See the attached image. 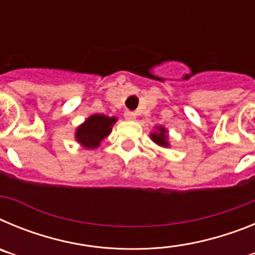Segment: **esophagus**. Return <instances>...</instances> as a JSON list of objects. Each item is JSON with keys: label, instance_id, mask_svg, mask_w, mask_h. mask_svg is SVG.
<instances>
[{"label": "esophagus", "instance_id": "34e87169", "mask_svg": "<svg viewBox=\"0 0 255 255\" xmlns=\"http://www.w3.org/2000/svg\"><path fill=\"white\" fill-rule=\"evenodd\" d=\"M124 117H125L126 120H135V114L132 111H125L124 112Z\"/></svg>", "mask_w": 255, "mask_h": 255}]
</instances>
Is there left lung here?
I'll return each instance as SVG.
<instances>
[{
	"label": "left lung",
	"mask_w": 255,
	"mask_h": 255,
	"mask_svg": "<svg viewBox=\"0 0 255 255\" xmlns=\"http://www.w3.org/2000/svg\"><path fill=\"white\" fill-rule=\"evenodd\" d=\"M159 129V132L157 134H152V139L154 143L159 144V145H162V147H167V135H166V130L163 129V128H158Z\"/></svg>",
	"instance_id": "left-lung-1"
}]
</instances>
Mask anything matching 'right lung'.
<instances>
[{"mask_svg":"<svg viewBox=\"0 0 255 255\" xmlns=\"http://www.w3.org/2000/svg\"><path fill=\"white\" fill-rule=\"evenodd\" d=\"M116 123L115 117H107L105 115H93L85 120L76 130V140L85 148H96L101 140L111 132V126Z\"/></svg>","mask_w":255,"mask_h":255,"instance_id":"add662e5","label":"right lung"}]
</instances>
